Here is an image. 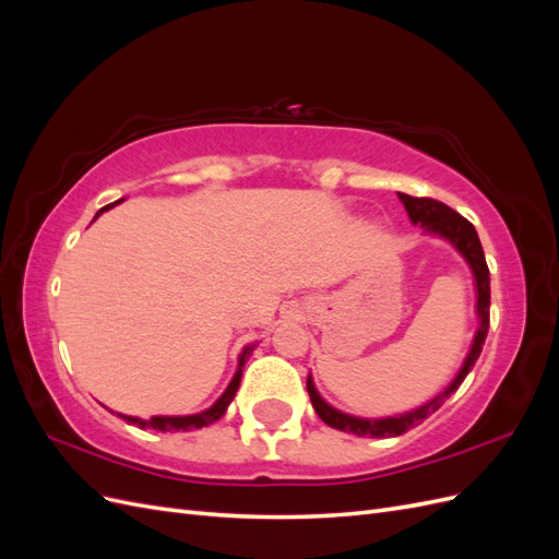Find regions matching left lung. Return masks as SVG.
Returning a JSON list of instances; mask_svg holds the SVG:
<instances>
[{"label":"left lung","mask_w":559,"mask_h":559,"mask_svg":"<svg viewBox=\"0 0 559 559\" xmlns=\"http://www.w3.org/2000/svg\"><path fill=\"white\" fill-rule=\"evenodd\" d=\"M399 198L405 205V212H408L413 224H419L427 233L441 235V238L452 242L454 249L460 251L462 257L466 259V263L471 265L473 280H476V292H478L476 310H478L480 324H478L476 337H473V345H471L466 359H464V366H462L460 373H456V378L452 380V384L445 389L443 394H438L433 401L425 403L421 408L411 411V413L394 415V417H382V419H366V417H354V415L341 413L319 396V392L314 389V382H312V376H308V394H310V401H312V408L317 411L321 421H326L329 427H333L337 431L354 433V436L389 438V436H401L405 431H411L413 427L421 425V421H425L431 413L441 408L443 401L452 392L460 389V384L468 376V370L476 366L480 352H483V345H485L487 329H489V267L485 263V253H483V245L478 240L476 228H473V224L466 222L462 214H456L452 207L443 205V202H438L433 198H413V195H405V193H399Z\"/></svg>","instance_id":"left-lung-1"}]
</instances>
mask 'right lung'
<instances>
[{"instance_id": "add662e5", "label": "right lung", "mask_w": 559, "mask_h": 559, "mask_svg": "<svg viewBox=\"0 0 559 559\" xmlns=\"http://www.w3.org/2000/svg\"><path fill=\"white\" fill-rule=\"evenodd\" d=\"M118 202H121V200H116V202H111V205L99 210V212L95 214V218H97L99 214H103L105 210H111L114 205H118ZM253 347H257V345H249V347L242 349L240 364H238V373L233 376L230 384L226 386V392L216 399V403L212 405V408L202 411V413H198V415H173V417L156 415V417H151V419H140V417H130V415H118V417H123V419L128 421V425H134V427H140V429H156V431H191V429H200V427L212 425V421L224 417V413H226V408L230 405V401L235 399V392H238L240 380H242V366H245V361L249 359V354H251Z\"/></svg>"}]
</instances>
